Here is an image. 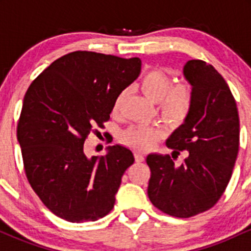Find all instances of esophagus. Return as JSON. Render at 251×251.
<instances>
[{"mask_svg":"<svg viewBox=\"0 0 251 251\" xmlns=\"http://www.w3.org/2000/svg\"><path fill=\"white\" fill-rule=\"evenodd\" d=\"M134 159L137 163H142V162H144V155L142 153H138V152H135Z\"/></svg>","mask_w":251,"mask_h":251,"instance_id":"esophagus-1","label":"esophagus"}]
</instances>
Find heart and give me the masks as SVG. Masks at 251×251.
Instances as JSON below:
<instances>
[{"mask_svg":"<svg viewBox=\"0 0 251 251\" xmlns=\"http://www.w3.org/2000/svg\"><path fill=\"white\" fill-rule=\"evenodd\" d=\"M172 77L160 68L149 71L139 81L140 91L151 101L158 102V113L171 124L186 119L194 102V87L189 82L174 83ZM126 91L119 92L112 105V113L119 112ZM163 131L158 127L132 126L122 134V142L135 151H148L162 139Z\"/></svg>","mask_w":251,"mask_h":251,"instance_id":"b5f03b06","label":"heart"}]
</instances>
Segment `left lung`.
Instances as JSON below:
<instances>
[{
	"label": "left lung",
	"mask_w": 251,
	"mask_h": 251,
	"mask_svg": "<svg viewBox=\"0 0 251 251\" xmlns=\"http://www.w3.org/2000/svg\"><path fill=\"white\" fill-rule=\"evenodd\" d=\"M184 75L194 87L185 123L166 142L172 157L187 151L177 167L169 154H149L148 195L164 214L189 218L220 201L231 178L240 146V118L223 76L203 60H190Z\"/></svg>",
	"instance_id": "left-lung-1"
}]
</instances>
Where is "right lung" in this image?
Here are the masks:
<instances>
[{
  "instance_id": "right-lung-1",
  "label": "right lung",
  "mask_w": 251,
  "mask_h": 251,
  "mask_svg": "<svg viewBox=\"0 0 251 251\" xmlns=\"http://www.w3.org/2000/svg\"><path fill=\"white\" fill-rule=\"evenodd\" d=\"M142 61L76 50L50 63L30 83L17 123L27 179L54 215L72 223L97 221L113 209L122 177L134 163L122 145L88 158L83 144L109 120L119 92Z\"/></svg>"
}]
</instances>
